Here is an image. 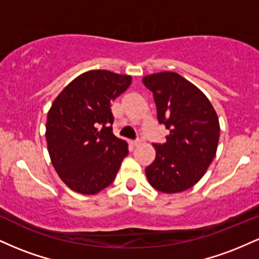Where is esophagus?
<instances>
[{
    "mask_svg": "<svg viewBox=\"0 0 259 259\" xmlns=\"http://www.w3.org/2000/svg\"><path fill=\"white\" fill-rule=\"evenodd\" d=\"M130 144H132L133 146H139V145L141 144V140H133V141H130Z\"/></svg>",
    "mask_w": 259,
    "mask_h": 259,
    "instance_id": "obj_1",
    "label": "esophagus"
}]
</instances>
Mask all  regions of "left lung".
Segmentation results:
<instances>
[{"label":"left lung","mask_w":259,"mask_h":259,"mask_svg":"<svg viewBox=\"0 0 259 259\" xmlns=\"http://www.w3.org/2000/svg\"><path fill=\"white\" fill-rule=\"evenodd\" d=\"M157 118L169 130L164 144H153L156 159L146 168L151 186L165 194L185 191L206 173L219 141L218 115L206 95L174 72L145 76Z\"/></svg>","instance_id":"8db88e82"}]
</instances>
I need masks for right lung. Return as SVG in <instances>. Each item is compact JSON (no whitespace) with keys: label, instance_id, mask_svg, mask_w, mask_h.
I'll return each mask as SVG.
<instances>
[{"label":"right lung","instance_id":"right-lung-1","mask_svg":"<svg viewBox=\"0 0 259 259\" xmlns=\"http://www.w3.org/2000/svg\"><path fill=\"white\" fill-rule=\"evenodd\" d=\"M132 76L90 70L73 80L53 101L46 121L52 165L73 191L95 195L114 180L127 144L113 134L112 101Z\"/></svg>","mask_w":259,"mask_h":259}]
</instances>
